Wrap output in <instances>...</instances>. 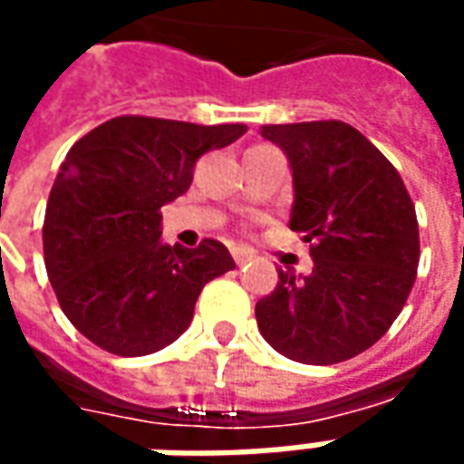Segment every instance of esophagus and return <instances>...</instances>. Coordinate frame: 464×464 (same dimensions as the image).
Masks as SVG:
<instances>
[{"instance_id":"esophagus-1","label":"esophagus","mask_w":464,"mask_h":464,"mask_svg":"<svg viewBox=\"0 0 464 464\" xmlns=\"http://www.w3.org/2000/svg\"><path fill=\"white\" fill-rule=\"evenodd\" d=\"M231 256L236 260V266H243V263H248L253 258V253L248 248H231Z\"/></svg>"}]
</instances>
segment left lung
Masks as SVG:
<instances>
[{"label":"left lung","mask_w":464,"mask_h":464,"mask_svg":"<svg viewBox=\"0 0 464 464\" xmlns=\"http://www.w3.org/2000/svg\"><path fill=\"white\" fill-rule=\"evenodd\" d=\"M290 160V228L310 243L312 276L277 270L256 304L260 334L300 363H339L376 344L406 304L420 260L418 218L396 167L342 120L263 125Z\"/></svg>","instance_id":"1"}]
</instances>
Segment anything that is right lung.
<instances>
[{
    "mask_svg": "<svg viewBox=\"0 0 464 464\" xmlns=\"http://www.w3.org/2000/svg\"><path fill=\"white\" fill-rule=\"evenodd\" d=\"M248 127L120 115L66 154L44 216V263L61 310L110 354L145 356L188 327L204 285L236 267L223 243L164 246L162 206L201 154Z\"/></svg>",
    "mask_w": 464,
    "mask_h": 464,
    "instance_id": "add662e5",
    "label": "right lung"
}]
</instances>
